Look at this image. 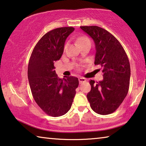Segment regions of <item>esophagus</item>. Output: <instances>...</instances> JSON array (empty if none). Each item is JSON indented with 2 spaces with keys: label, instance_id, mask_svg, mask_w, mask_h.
<instances>
[{
  "label": "esophagus",
  "instance_id": "1",
  "mask_svg": "<svg viewBox=\"0 0 146 146\" xmlns=\"http://www.w3.org/2000/svg\"><path fill=\"white\" fill-rule=\"evenodd\" d=\"M78 80H79L80 84H81V83H82V82H84L86 81V78H81V77H80L79 78H78Z\"/></svg>",
  "mask_w": 146,
  "mask_h": 146
}]
</instances>
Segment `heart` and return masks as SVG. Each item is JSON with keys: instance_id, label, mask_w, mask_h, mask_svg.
Masks as SVG:
<instances>
[{"instance_id": "b5f03b06", "label": "heart", "mask_w": 146, "mask_h": 146, "mask_svg": "<svg viewBox=\"0 0 146 146\" xmlns=\"http://www.w3.org/2000/svg\"><path fill=\"white\" fill-rule=\"evenodd\" d=\"M86 41H90V39L86 36H82L77 39V43L79 45H81L82 43H84Z\"/></svg>"}]
</instances>
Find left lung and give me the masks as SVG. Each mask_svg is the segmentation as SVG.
I'll use <instances>...</instances> for the list:
<instances>
[{"mask_svg":"<svg viewBox=\"0 0 146 146\" xmlns=\"http://www.w3.org/2000/svg\"><path fill=\"white\" fill-rule=\"evenodd\" d=\"M96 45L95 65L102 68L103 80H90L91 90L87 98L92 109L101 115L115 111L125 98L129 88L131 68L119 41L105 29L98 26H82Z\"/></svg>","mask_w":146,"mask_h":146,"instance_id":"8db88e82","label":"left lung"}]
</instances>
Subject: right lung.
Listing matches in <instances>:
<instances>
[{
  "label": "right lung",
  "instance_id": "add662e5",
  "mask_svg": "<svg viewBox=\"0 0 146 146\" xmlns=\"http://www.w3.org/2000/svg\"><path fill=\"white\" fill-rule=\"evenodd\" d=\"M73 27H60L46 33L34 47L28 66V78L32 96L44 112L52 117L64 115L71 108L78 78H60L54 70V62L64 52L66 38Z\"/></svg>",
  "mask_w": 146,
  "mask_h": 146
}]
</instances>
